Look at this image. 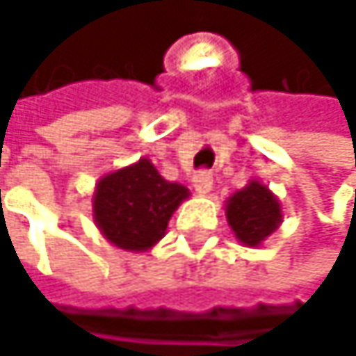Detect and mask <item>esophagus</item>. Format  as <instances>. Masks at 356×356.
Here are the masks:
<instances>
[{"instance_id":"obj_1","label":"esophagus","mask_w":356,"mask_h":356,"mask_svg":"<svg viewBox=\"0 0 356 356\" xmlns=\"http://www.w3.org/2000/svg\"><path fill=\"white\" fill-rule=\"evenodd\" d=\"M192 186L198 194H209L211 188H213V175L209 170H200L194 175V179H192Z\"/></svg>"}]
</instances>
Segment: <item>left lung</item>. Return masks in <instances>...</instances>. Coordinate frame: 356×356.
Here are the masks:
<instances>
[{"instance_id": "1", "label": "left lung", "mask_w": 356, "mask_h": 356, "mask_svg": "<svg viewBox=\"0 0 356 356\" xmlns=\"http://www.w3.org/2000/svg\"><path fill=\"white\" fill-rule=\"evenodd\" d=\"M226 220L243 245L256 248L282 224V204L267 186L252 179L226 200Z\"/></svg>"}]
</instances>
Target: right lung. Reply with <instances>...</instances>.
Returning a JSON list of instances; mask_svg holds the SVG:
<instances>
[{
  "instance_id": "add662e5",
  "label": "right lung",
  "mask_w": 356,
  "mask_h": 356,
  "mask_svg": "<svg viewBox=\"0 0 356 356\" xmlns=\"http://www.w3.org/2000/svg\"><path fill=\"white\" fill-rule=\"evenodd\" d=\"M188 196L186 186L166 181L152 160L140 158L98 181L93 222L113 245L147 252L164 237L168 220Z\"/></svg>"
}]
</instances>
